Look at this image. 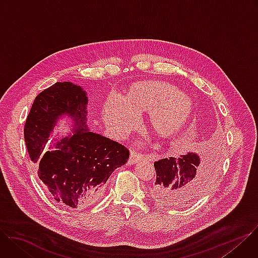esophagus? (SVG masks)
I'll return each instance as SVG.
<instances>
[{
  "label": "esophagus",
  "mask_w": 258,
  "mask_h": 258,
  "mask_svg": "<svg viewBox=\"0 0 258 258\" xmlns=\"http://www.w3.org/2000/svg\"><path fill=\"white\" fill-rule=\"evenodd\" d=\"M142 154L138 153V152H135V151H132L131 154H130V159L127 161L128 164H134V163H137L141 158H142Z\"/></svg>",
  "instance_id": "34e87169"
}]
</instances>
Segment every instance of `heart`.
Wrapping results in <instances>:
<instances>
[{
	"label": "heart",
	"instance_id": "b5f03b06",
	"mask_svg": "<svg viewBox=\"0 0 258 258\" xmlns=\"http://www.w3.org/2000/svg\"><path fill=\"white\" fill-rule=\"evenodd\" d=\"M192 108L191 99L172 85L146 81L133 84L123 100L110 96L104 104L103 114L112 133L123 138L135 124L134 115L149 111V128L160 138H169L187 122Z\"/></svg>",
	"mask_w": 258,
	"mask_h": 258
}]
</instances>
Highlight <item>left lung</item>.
<instances>
[{
	"instance_id": "1",
	"label": "left lung",
	"mask_w": 258,
	"mask_h": 258,
	"mask_svg": "<svg viewBox=\"0 0 258 258\" xmlns=\"http://www.w3.org/2000/svg\"><path fill=\"white\" fill-rule=\"evenodd\" d=\"M156 178L153 199L165 206H181L202 195L215 179L218 162L208 157L201 160L195 153L168 157L154 162Z\"/></svg>"
}]
</instances>
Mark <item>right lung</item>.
<instances>
[{
	"label": "right lung",
	"instance_id": "add662e5",
	"mask_svg": "<svg viewBox=\"0 0 258 258\" xmlns=\"http://www.w3.org/2000/svg\"><path fill=\"white\" fill-rule=\"evenodd\" d=\"M88 97L80 86L56 83L33 101L24 125L29 158L49 196L62 206L82 208L96 201L109 176L128 159L123 145L90 132L86 125ZM67 114L76 133L56 144V150L42 153L56 119Z\"/></svg>",
	"mask_w": 258,
	"mask_h": 258
}]
</instances>
